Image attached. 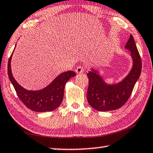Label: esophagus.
Segmentation results:
<instances>
[{"instance_id":"34e87169","label":"esophagus","mask_w":153,"mask_h":153,"mask_svg":"<svg viewBox=\"0 0 153 153\" xmlns=\"http://www.w3.org/2000/svg\"><path fill=\"white\" fill-rule=\"evenodd\" d=\"M75 71H76V73L77 74H82L84 71V68L82 66H78L77 67V68Z\"/></svg>"}]
</instances>
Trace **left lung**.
<instances>
[{"label":"left lung","mask_w":153,"mask_h":153,"mask_svg":"<svg viewBox=\"0 0 153 153\" xmlns=\"http://www.w3.org/2000/svg\"><path fill=\"white\" fill-rule=\"evenodd\" d=\"M130 51L132 67L128 74L117 84H108L100 76L98 70L92 68L88 73L89 86L87 100L89 105L98 111L118 109L128 101L141 74L142 61L132 35L125 46Z\"/></svg>","instance_id":"8db88e82"}]
</instances>
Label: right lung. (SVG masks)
Segmentation results:
<instances>
[{"instance_id":"obj_1","label":"right lung","mask_w":153,"mask_h":153,"mask_svg":"<svg viewBox=\"0 0 153 153\" xmlns=\"http://www.w3.org/2000/svg\"><path fill=\"white\" fill-rule=\"evenodd\" d=\"M13 53V52L9 59L8 76L22 102L28 108L36 112L53 111L58 108L63 101L67 82L71 77H75L76 74L73 71L63 72L44 88L38 90H28L18 84L13 76L11 65Z\"/></svg>"}]
</instances>
